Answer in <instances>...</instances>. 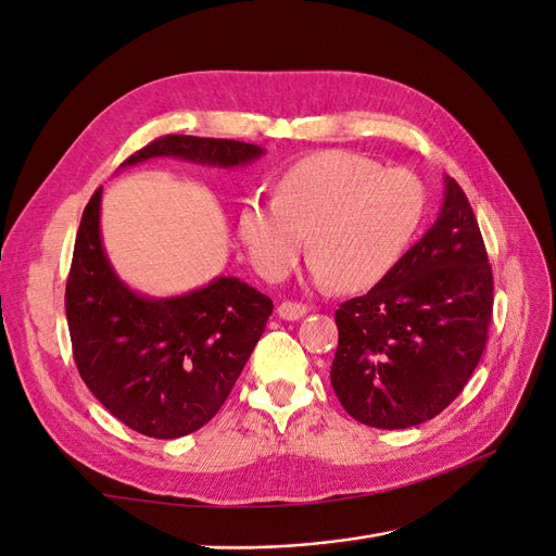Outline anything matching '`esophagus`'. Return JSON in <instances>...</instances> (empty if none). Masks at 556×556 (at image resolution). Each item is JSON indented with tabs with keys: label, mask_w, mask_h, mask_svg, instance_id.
<instances>
[{
	"label": "esophagus",
	"mask_w": 556,
	"mask_h": 556,
	"mask_svg": "<svg viewBox=\"0 0 556 556\" xmlns=\"http://www.w3.org/2000/svg\"><path fill=\"white\" fill-rule=\"evenodd\" d=\"M308 313V308L304 304H296V301H282L278 306V315L282 319H299Z\"/></svg>",
	"instance_id": "esophagus-1"
}]
</instances>
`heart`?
I'll return each instance as SVG.
<instances>
[{"mask_svg": "<svg viewBox=\"0 0 556 556\" xmlns=\"http://www.w3.org/2000/svg\"><path fill=\"white\" fill-rule=\"evenodd\" d=\"M274 188V199H245L237 217L252 266L266 280H282L306 241L313 280L343 292L371 288L392 271L427 206L415 174L382 169L352 150L299 157L278 174Z\"/></svg>", "mask_w": 556, "mask_h": 556, "instance_id": "obj_1", "label": "heart"}]
</instances>
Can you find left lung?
<instances>
[{
	"mask_svg": "<svg viewBox=\"0 0 556 556\" xmlns=\"http://www.w3.org/2000/svg\"><path fill=\"white\" fill-rule=\"evenodd\" d=\"M494 278L478 220L445 176L431 229L364 296L336 311L331 387L362 425L408 429L443 413L486 345Z\"/></svg>",
	"mask_w": 556,
	"mask_h": 556,
	"instance_id": "left-lung-1",
	"label": "left lung"
}]
</instances>
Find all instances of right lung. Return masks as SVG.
Returning a JSON list of instances; mask_svg holds the SVG:
<instances>
[{
  "instance_id": "right-lung-1",
  "label": "right lung",
  "mask_w": 556,
  "mask_h": 556,
  "mask_svg": "<svg viewBox=\"0 0 556 556\" xmlns=\"http://www.w3.org/2000/svg\"><path fill=\"white\" fill-rule=\"evenodd\" d=\"M262 155L255 143L169 134L121 166L176 157L233 169ZM99 211L102 190L83 211L66 280L74 362L88 390L123 425L150 439H180L220 410L262 339L274 301L231 276L180 296L137 294L106 257Z\"/></svg>"
}]
</instances>
